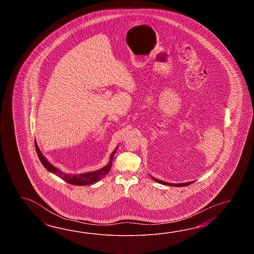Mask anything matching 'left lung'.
Returning a JSON list of instances; mask_svg holds the SVG:
<instances>
[{
  "mask_svg": "<svg viewBox=\"0 0 254 254\" xmlns=\"http://www.w3.org/2000/svg\"><path fill=\"white\" fill-rule=\"evenodd\" d=\"M151 179H152L153 181L157 182V183H159V184H164V185H169V186H176V187H184V186H187V185H190V184H192V182H190V183H185V184H168V183L162 182V181H160V180H158V179L156 178H153V177H151Z\"/></svg>",
  "mask_w": 254,
  "mask_h": 254,
  "instance_id": "left-lung-1",
  "label": "left lung"
}]
</instances>
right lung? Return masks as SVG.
<instances>
[{
    "mask_svg": "<svg viewBox=\"0 0 254 254\" xmlns=\"http://www.w3.org/2000/svg\"><path fill=\"white\" fill-rule=\"evenodd\" d=\"M35 143V149L36 152L38 154L39 159L41 162L43 163V166L48 170L49 172L56 174L57 176H59L60 178L63 179L65 182H67L68 184H72V185H88V184H94L98 182L99 180L104 177L107 173L110 172L112 164H113V159H114V154L116 152L117 148L113 151V153L111 154L110 158V162L108 165H106L105 167L100 169L99 171L96 172H92V173H81V174H67V173H63L57 168L54 167V165H52L50 162L45 159V157L43 156V153L39 150L38 145L36 143V141L34 140Z\"/></svg>",
    "mask_w": 254,
    "mask_h": 254,
    "instance_id": "obj_1",
    "label": "right lung"
}]
</instances>
